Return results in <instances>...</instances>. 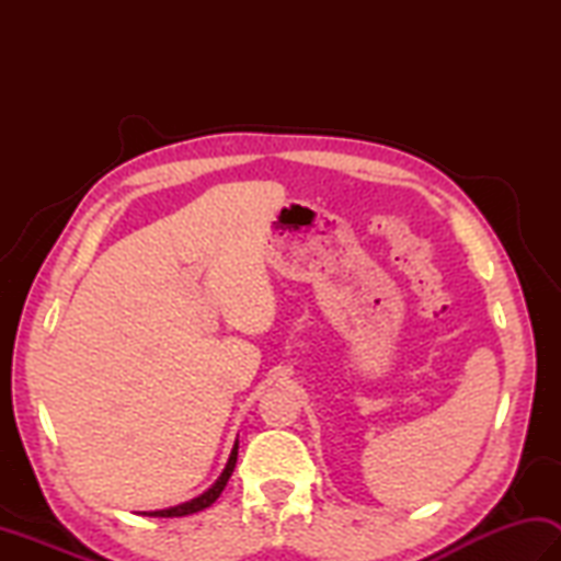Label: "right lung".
Returning <instances> with one entry per match:
<instances>
[{
  "label": "right lung",
  "instance_id": "right-lung-1",
  "mask_svg": "<svg viewBox=\"0 0 561 561\" xmlns=\"http://www.w3.org/2000/svg\"><path fill=\"white\" fill-rule=\"evenodd\" d=\"M236 458H238V440L233 444V450H231V456H229V462H226V468H224V472L219 474V480L214 482L205 494H199V496H195V499H190V502H185V504H178V506H171V508L145 511V516H153V518H181V516L197 514V511L211 506V504L217 502V499H219V494L224 492L226 482H229L231 472H233V468H236Z\"/></svg>",
  "mask_w": 561,
  "mask_h": 561
}]
</instances>
